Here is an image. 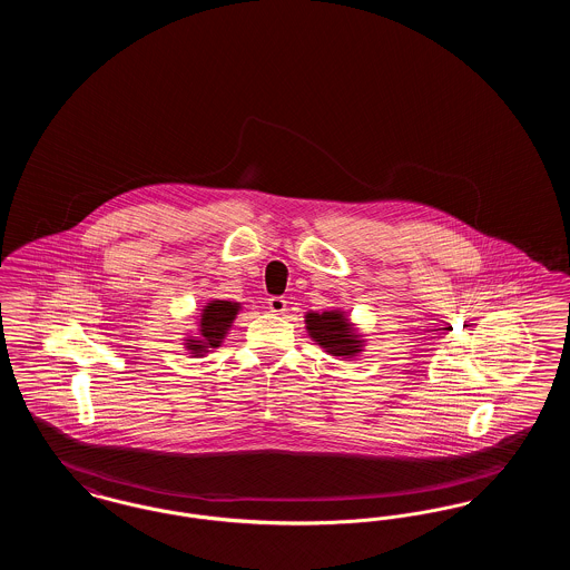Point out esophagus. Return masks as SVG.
I'll list each match as a JSON object with an SVG mask.
<instances>
[{
	"label": "esophagus",
	"instance_id": "34e87169",
	"mask_svg": "<svg viewBox=\"0 0 570 570\" xmlns=\"http://www.w3.org/2000/svg\"><path fill=\"white\" fill-rule=\"evenodd\" d=\"M286 298L284 297H272L267 301V305H269V312L273 314H284L286 312Z\"/></svg>",
	"mask_w": 570,
	"mask_h": 570
}]
</instances>
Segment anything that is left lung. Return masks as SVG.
Returning a JSON list of instances; mask_svg holds the SVG:
<instances>
[{"mask_svg":"<svg viewBox=\"0 0 570 570\" xmlns=\"http://www.w3.org/2000/svg\"><path fill=\"white\" fill-rule=\"evenodd\" d=\"M307 321V331L309 335L326 348V353L335 354V356H354L361 351V344L353 333V326L348 325V321L337 314V312H323V314H314L309 312L305 316Z\"/></svg>","mask_w":570,"mask_h":570,"instance_id":"obj_1","label":"left lung"}]
</instances>
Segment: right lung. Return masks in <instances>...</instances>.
<instances>
[{"label": "right lung", "instance_id": "1", "mask_svg": "<svg viewBox=\"0 0 570 570\" xmlns=\"http://www.w3.org/2000/svg\"><path fill=\"white\" fill-rule=\"evenodd\" d=\"M239 312L237 303L230 301H212L200 318V335L203 340H190L191 354L207 353V348H217L224 340V333L228 331V326L233 323L235 314Z\"/></svg>", "mask_w": 570, "mask_h": 570}]
</instances>
